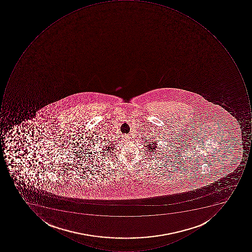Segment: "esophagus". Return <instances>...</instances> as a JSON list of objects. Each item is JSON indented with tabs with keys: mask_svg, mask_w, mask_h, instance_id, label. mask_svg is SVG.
I'll return each mask as SVG.
<instances>
[{
	"mask_svg": "<svg viewBox=\"0 0 252 252\" xmlns=\"http://www.w3.org/2000/svg\"><path fill=\"white\" fill-rule=\"evenodd\" d=\"M124 139L127 140L128 138V136H127V135H125V136L124 137Z\"/></svg>",
	"mask_w": 252,
	"mask_h": 252,
	"instance_id": "esophagus-1",
	"label": "esophagus"
}]
</instances>
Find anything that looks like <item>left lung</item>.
<instances>
[{
    "label": "left lung",
    "mask_w": 252,
    "mask_h": 252,
    "mask_svg": "<svg viewBox=\"0 0 252 252\" xmlns=\"http://www.w3.org/2000/svg\"><path fill=\"white\" fill-rule=\"evenodd\" d=\"M157 145H158V144H157L156 141H155V142H148V143L147 144V149H148L147 150V151H148L147 152H155V151H156Z\"/></svg>",
    "instance_id": "1"
}]
</instances>
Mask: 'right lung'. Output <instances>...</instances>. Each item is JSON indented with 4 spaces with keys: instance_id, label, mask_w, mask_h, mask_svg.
Here are the masks:
<instances>
[{
    "instance_id": "right-lung-1",
    "label": "right lung",
    "mask_w": 252,
    "mask_h": 252,
    "mask_svg": "<svg viewBox=\"0 0 252 252\" xmlns=\"http://www.w3.org/2000/svg\"><path fill=\"white\" fill-rule=\"evenodd\" d=\"M110 145H112V144H110ZM110 145H109V146H106V149L105 151H107V152H111V150H114V148H112V147H110Z\"/></svg>"
}]
</instances>
